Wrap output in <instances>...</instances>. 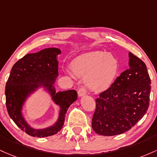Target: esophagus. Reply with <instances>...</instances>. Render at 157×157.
I'll list each match as a JSON object with an SVG mask.
<instances>
[{
    "instance_id": "obj_1",
    "label": "esophagus",
    "mask_w": 157,
    "mask_h": 157,
    "mask_svg": "<svg viewBox=\"0 0 157 157\" xmlns=\"http://www.w3.org/2000/svg\"><path fill=\"white\" fill-rule=\"evenodd\" d=\"M86 94V89L84 87H82L81 88H79L78 91V95L79 96H82Z\"/></svg>"
}]
</instances>
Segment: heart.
Segmentation results:
<instances>
[{
  "label": "heart",
  "mask_w": 157,
  "mask_h": 157,
  "mask_svg": "<svg viewBox=\"0 0 157 157\" xmlns=\"http://www.w3.org/2000/svg\"><path fill=\"white\" fill-rule=\"evenodd\" d=\"M71 67L75 75L86 77L88 88L100 92L112 84L119 70V62L111 53L93 51L79 56Z\"/></svg>",
  "instance_id": "b5f03b06"
}]
</instances>
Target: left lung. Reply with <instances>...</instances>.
I'll use <instances>...</instances> for the list:
<instances>
[{
    "label": "left lung",
    "mask_w": 157,
    "mask_h": 157,
    "mask_svg": "<svg viewBox=\"0 0 157 157\" xmlns=\"http://www.w3.org/2000/svg\"><path fill=\"white\" fill-rule=\"evenodd\" d=\"M150 84L145 64L129 52V68L96 99L93 131L101 136L119 135L129 131L147 113Z\"/></svg>",
    "instance_id": "obj_1"
}]
</instances>
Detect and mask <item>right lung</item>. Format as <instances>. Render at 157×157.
<instances>
[{
	"label": "right lung",
	"mask_w": 157,
	"mask_h": 157,
	"mask_svg": "<svg viewBox=\"0 0 157 157\" xmlns=\"http://www.w3.org/2000/svg\"><path fill=\"white\" fill-rule=\"evenodd\" d=\"M60 53L59 49L47 48L36 53L26 54L13 65L6 82L5 95L9 115L19 128L31 136L46 137L61 131L68 107L78 97L75 90L56 92L53 84L59 75L57 56ZM39 86H44L60 106L58 121L54 126L45 129L32 128L21 113L22 106L27 96Z\"/></svg>",
	"instance_id": "right-lung-1"
}]
</instances>
